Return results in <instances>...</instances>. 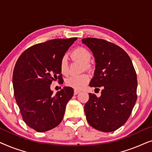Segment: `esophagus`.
<instances>
[{
  "label": "esophagus",
  "instance_id": "obj_1",
  "mask_svg": "<svg viewBox=\"0 0 152 152\" xmlns=\"http://www.w3.org/2000/svg\"><path fill=\"white\" fill-rule=\"evenodd\" d=\"M80 93V91H78V90H74V94L75 95H77L78 93Z\"/></svg>",
  "mask_w": 152,
  "mask_h": 152
}]
</instances>
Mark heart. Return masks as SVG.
<instances>
[{
	"label": "heart",
	"instance_id": "b5f03b06",
	"mask_svg": "<svg viewBox=\"0 0 152 152\" xmlns=\"http://www.w3.org/2000/svg\"><path fill=\"white\" fill-rule=\"evenodd\" d=\"M71 57L73 59L78 60L84 64V68L86 70H89L91 68V64L88 63L90 61L91 55L88 50L84 47H77L75 48L70 53ZM60 71L64 75L68 74V65L67 58L65 56L61 57L59 63ZM90 81V77L87 74H82L80 75L71 76L66 80V86L71 87L76 90H81L84 88Z\"/></svg>",
	"mask_w": 152,
	"mask_h": 152
}]
</instances>
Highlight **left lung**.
Instances as JSON below:
<instances>
[{
	"instance_id": "8db88e82",
	"label": "left lung",
	"mask_w": 152,
	"mask_h": 152,
	"mask_svg": "<svg viewBox=\"0 0 152 152\" xmlns=\"http://www.w3.org/2000/svg\"><path fill=\"white\" fill-rule=\"evenodd\" d=\"M82 41L92 51L96 64L89 86L103 88L99 97L89 93L84 106L87 122L97 130L113 132L126 122L136 102V70L129 56L118 45L96 38Z\"/></svg>"
}]
</instances>
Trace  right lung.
Instances as JSON below:
<instances>
[{
    "mask_svg": "<svg viewBox=\"0 0 152 152\" xmlns=\"http://www.w3.org/2000/svg\"><path fill=\"white\" fill-rule=\"evenodd\" d=\"M77 38L56 39L32 45L23 53L12 77L14 97L23 120L37 132H45L61 123L66 104L73 95L64 87L53 95V81L63 83L59 63Z\"/></svg>",
    "mask_w": 152,
    "mask_h": 152,
    "instance_id": "1",
    "label": "right lung"
}]
</instances>
